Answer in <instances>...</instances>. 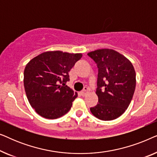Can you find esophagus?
<instances>
[{
  "label": "esophagus",
  "mask_w": 157,
  "mask_h": 157,
  "mask_svg": "<svg viewBox=\"0 0 157 157\" xmlns=\"http://www.w3.org/2000/svg\"><path fill=\"white\" fill-rule=\"evenodd\" d=\"M89 88H87V87H85L84 88V89L81 92H80V94L82 96H86V94L89 93Z\"/></svg>",
  "instance_id": "34e87169"
}]
</instances>
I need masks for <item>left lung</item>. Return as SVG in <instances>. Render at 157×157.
<instances>
[{"label": "left lung", "mask_w": 157, "mask_h": 157, "mask_svg": "<svg viewBox=\"0 0 157 157\" xmlns=\"http://www.w3.org/2000/svg\"><path fill=\"white\" fill-rule=\"evenodd\" d=\"M98 68V103L90 108L94 117L111 121L123 114L129 106L136 88V72L128 59L113 49L101 48L87 53Z\"/></svg>", "instance_id": "8db88e82"}]
</instances>
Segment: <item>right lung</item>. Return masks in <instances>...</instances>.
Here are the masks:
<instances>
[{"label": "right lung", "mask_w": 157, "mask_h": 157, "mask_svg": "<svg viewBox=\"0 0 157 157\" xmlns=\"http://www.w3.org/2000/svg\"><path fill=\"white\" fill-rule=\"evenodd\" d=\"M82 53L46 51L32 59L24 69L25 91L28 100L40 117L55 119L65 115L78 96L66 86L68 72Z\"/></svg>", "instance_id": "obj_1"}]
</instances>
